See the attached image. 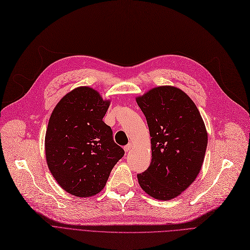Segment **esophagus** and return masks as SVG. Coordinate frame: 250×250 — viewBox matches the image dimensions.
<instances>
[{
  "instance_id": "obj_1",
  "label": "esophagus",
  "mask_w": 250,
  "mask_h": 250,
  "mask_svg": "<svg viewBox=\"0 0 250 250\" xmlns=\"http://www.w3.org/2000/svg\"><path fill=\"white\" fill-rule=\"evenodd\" d=\"M132 147H133V145H132V144H128L127 146H124V150H125L126 152H128V151H129L130 149H131Z\"/></svg>"
}]
</instances>
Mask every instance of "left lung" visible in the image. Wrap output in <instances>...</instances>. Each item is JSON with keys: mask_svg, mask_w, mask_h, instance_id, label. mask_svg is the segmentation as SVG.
<instances>
[{"mask_svg": "<svg viewBox=\"0 0 250 250\" xmlns=\"http://www.w3.org/2000/svg\"><path fill=\"white\" fill-rule=\"evenodd\" d=\"M136 102L151 137V162L137 174L138 183L153 198L172 199L192 184L203 166L208 146L203 118L192 100L174 86L154 87Z\"/></svg>", "mask_w": 250, "mask_h": 250, "instance_id": "1", "label": "left lung"}]
</instances>
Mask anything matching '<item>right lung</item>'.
I'll use <instances>...</instances> for the list:
<instances>
[{"label": "right lung", "instance_id": "right-lung-1", "mask_svg": "<svg viewBox=\"0 0 250 250\" xmlns=\"http://www.w3.org/2000/svg\"><path fill=\"white\" fill-rule=\"evenodd\" d=\"M109 105L97 90L81 86L67 93L51 115L44 139L47 167L70 194H98L124 156L103 121Z\"/></svg>", "mask_w": 250, "mask_h": 250}]
</instances>
